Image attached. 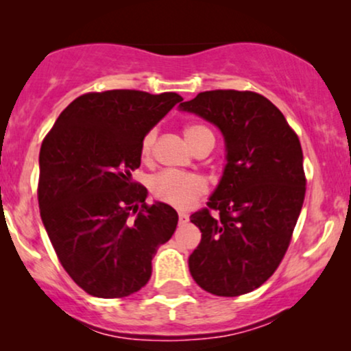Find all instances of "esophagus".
<instances>
[{"label": "esophagus", "instance_id": "esophagus-1", "mask_svg": "<svg viewBox=\"0 0 351 351\" xmlns=\"http://www.w3.org/2000/svg\"><path fill=\"white\" fill-rule=\"evenodd\" d=\"M178 216H180V224H186L189 221V216L186 213H178Z\"/></svg>", "mask_w": 351, "mask_h": 351}]
</instances>
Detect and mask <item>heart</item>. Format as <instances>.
<instances>
[{
	"label": "heart",
	"mask_w": 351,
	"mask_h": 351,
	"mask_svg": "<svg viewBox=\"0 0 351 351\" xmlns=\"http://www.w3.org/2000/svg\"><path fill=\"white\" fill-rule=\"evenodd\" d=\"M213 135L211 130L203 125H188L184 127V138L195 148L203 136ZM156 132L148 130L140 142V158L148 162L152 156L153 143H155ZM208 191L206 180L201 175L188 171L165 170L160 171L150 180V193L156 201L170 204L173 208H189L196 199H199Z\"/></svg>",
	"instance_id": "b5f03b06"
}]
</instances>
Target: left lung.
I'll list each match as a JSON object with an SVG mask.
<instances>
[{
  "instance_id": "left-lung-1",
  "label": "left lung",
  "mask_w": 351,
  "mask_h": 351,
  "mask_svg": "<svg viewBox=\"0 0 351 351\" xmlns=\"http://www.w3.org/2000/svg\"><path fill=\"white\" fill-rule=\"evenodd\" d=\"M180 107L219 127L228 150L206 208L189 217L201 231L189 272L209 293L244 295L277 271L292 241L307 184L300 140L257 92L206 90Z\"/></svg>"
}]
</instances>
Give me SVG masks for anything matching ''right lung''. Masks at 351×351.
<instances>
[{
	"label": "right lung",
	"mask_w": 351,
	"mask_h": 351,
	"mask_svg": "<svg viewBox=\"0 0 351 351\" xmlns=\"http://www.w3.org/2000/svg\"><path fill=\"white\" fill-rule=\"evenodd\" d=\"M183 97L176 92H87L60 112L39 152L38 201L59 263L88 295L138 292L152 259L175 232L178 215L147 204L132 181L140 142Z\"/></svg>",
	"instance_id": "right-lung-1"
}]
</instances>
